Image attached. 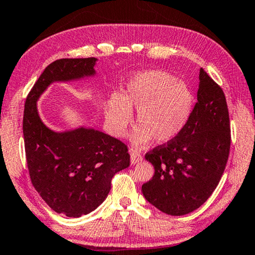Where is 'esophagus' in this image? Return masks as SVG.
<instances>
[{
    "label": "esophagus",
    "mask_w": 255,
    "mask_h": 255,
    "mask_svg": "<svg viewBox=\"0 0 255 255\" xmlns=\"http://www.w3.org/2000/svg\"><path fill=\"white\" fill-rule=\"evenodd\" d=\"M130 156H131V164H136L142 160V155L138 149L131 148L130 149Z\"/></svg>",
    "instance_id": "34e87169"
}]
</instances>
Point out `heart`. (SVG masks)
I'll return each mask as SVG.
<instances>
[{
	"label": "heart",
	"instance_id": "1",
	"mask_svg": "<svg viewBox=\"0 0 255 255\" xmlns=\"http://www.w3.org/2000/svg\"><path fill=\"white\" fill-rule=\"evenodd\" d=\"M194 96L183 82L170 73L150 70L135 74L128 80L124 96L114 95L108 104L107 121L112 132L121 136L136 111L134 144L167 142L180 134L190 119Z\"/></svg>",
	"mask_w": 255,
	"mask_h": 255
}]
</instances>
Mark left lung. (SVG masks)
<instances>
[{"instance_id": "8db88e82", "label": "left lung", "mask_w": 255, "mask_h": 255, "mask_svg": "<svg viewBox=\"0 0 255 255\" xmlns=\"http://www.w3.org/2000/svg\"><path fill=\"white\" fill-rule=\"evenodd\" d=\"M230 150V122L222 89L199 70L197 103L174 139L148 151L155 174L143 183L151 205L170 215H185L204 204L217 188Z\"/></svg>"}]
</instances>
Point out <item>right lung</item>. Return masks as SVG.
<instances>
[{"instance_id":"1","label":"right lung","mask_w":255,"mask_h":255,"mask_svg":"<svg viewBox=\"0 0 255 255\" xmlns=\"http://www.w3.org/2000/svg\"><path fill=\"white\" fill-rule=\"evenodd\" d=\"M97 58L53 61L27 96L22 132L29 177L54 212L78 218L96 210L111 190L112 179L130 165L128 146L91 128L54 132L42 122L37 100L53 82L93 76Z\"/></svg>"}]
</instances>
